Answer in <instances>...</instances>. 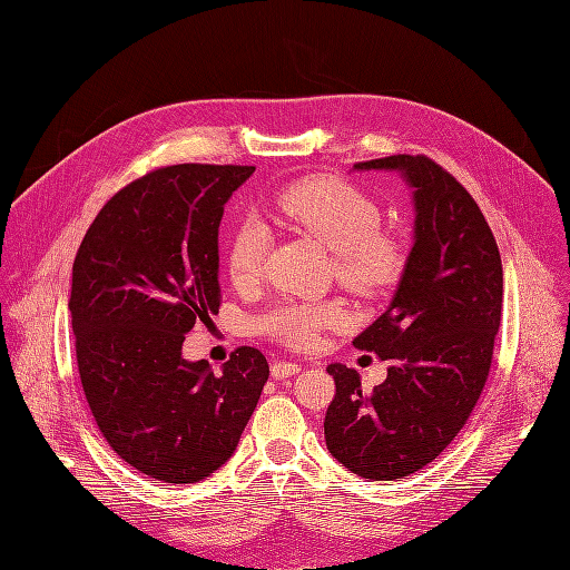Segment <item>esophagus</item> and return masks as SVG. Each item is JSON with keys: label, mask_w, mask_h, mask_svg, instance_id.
Listing matches in <instances>:
<instances>
[{"label": "esophagus", "mask_w": 570, "mask_h": 570, "mask_svg": "<svg viewBox=\"0 0 570 570\" xmlns=\"http://www.w3.org/2000/svg\"><path fill=\"white\" fill-rule=\"evenodd\" d=\"M269 372H273L275 379H288V376H295L297 372H301V365L295 363H284V361H275L273 365H269Z\"/></svg>", "instance_id": "34e87169"}]
</instances>
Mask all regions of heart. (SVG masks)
Masks as SVG:
<instances>
[{
  "label": "heart",
  "instance_id": "b5f03b06",
  "mask_svg": "<svg viewBox=\"0 0 570 570\" xmlns=\"http://www.w3.org/2000/svg\"><path fill=\"white\" fill-rule=\"evenodd\" d=\"M277 224L303 233L327 252L340 284L361 297H379L393 288L406 263L402 239L381 230V209L372 196L335 177H305L279 189L267 205ZM267 254L261 224L237 226L226 249V269L235 286H252ZM337 301L282 303L261 318V331L291 348H309L325 327L344 323Z\"/></svg>",
  "mask_w": 570,
  "mask_h": 570
}]
</instances>
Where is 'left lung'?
Listing matches in <instances>:
<instances>
[{"label": "left lung", "instance_id": "8db88e82", "mask_svg": "<svg viewBox=\"0 0 570 570\" xmlns=\"http://www.w3.org/2000/svg\"><path fill=\"white\" fill-rule=\"evenodd\" d=\"M355 170H393L413 189V247L395 297L353 346L387 361L365 393L346 365H327L335 400L325 443L348 471L395 481L439 458L481 397L499 333L503 269L471 194L432 159L395 155Z\"/></svg>", "mask_w": 570, "mask_h": 570}]
</instances>
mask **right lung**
I'll list each match as a JSON object with an SVG mask.
<instances>
[{
  "instance_id": "1",
  "label": "right lung",
  "mask_w": 570,
  "mask_h": 570,
  "mask_svg": "<svg viewBox=\"0 0 570 570\" xmlns=\"http://www.w3.org/2000/svg\"><path fill=\"white\" fill-rule=\"evenodd\" d=\"M254 166L177 164L119 189L73 261L71 325L82 391L112 451L164 483H198L237 448L269 367L239 346L222 374L183 357L219 312V224Z\"/></svg>"
}]
</instances>
